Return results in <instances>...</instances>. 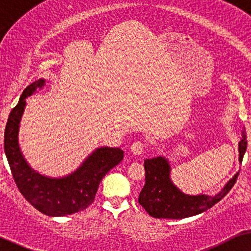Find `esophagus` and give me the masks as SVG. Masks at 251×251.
Returning <instances> with one entry per match:
<instances>
[{
	"label": "esophagus",
	"instance_id": "1",
	"mask_svg": "<svg viewBox=\"0 0 251 251\" xmlns=\"http://www.w3.org/2000/svg\"><path fill=\"white\" fill-rule=\"evenodd\" d=\"M145 148H146V145L142 141H135L132 145L131 150H132L133 153H135V155H140V153L143 151V149H145Z\"/></svg>",
	"mask_w": 251,
	"mask_h": 251
}]
</instances>
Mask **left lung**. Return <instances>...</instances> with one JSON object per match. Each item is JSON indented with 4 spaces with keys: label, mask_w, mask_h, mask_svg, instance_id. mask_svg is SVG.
<instances>
[{
    "label": "left lung",
    "mask_w": 251,
    "mask_h": 251,
    "mask_svg": "<svg viewBox=\"0 0 251 251\" xmlns=\"http://www.w3.org/2000/svg\"><path fill=\"white\" fill-rule=\"evenodd\" d=\"M247 145V134L246 131H243L242 140L239 143L241 162ZM145 172L146 183L139 195V203L151 217L170 219L187 218L212 208L228 194L239 176V173H236L222 192L213 198H208L206 195H185L178 190L170 180L169 163L163 157L145 159Z\"/></svg>",
    "instance_id": "left-lung-1"
}]
</instances>
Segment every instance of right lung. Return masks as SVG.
<instances>
[{
    "label": "right lung",
    "mask_w": 251,
    "mask_h": 251,
    "mask_svg": "<svg viewBox=\"0 0 251 251\" xmlns=\"http://www.w3.org/2000/svg\"><path fill=\"white\" fill-rule=\"evenodd\" d=\"M40 79L26 87L18 104L10 112L4 131V151L13 180L27 202L47 216L62 217L83 211L94 202L100 182L124 158L120 148L96 149L71 176L49 179L29 168L18 146V128L26 105V98L43 86Z\"/></svg>",
    "instance_id": "add662e5"
}]
</instances>
